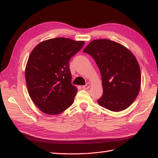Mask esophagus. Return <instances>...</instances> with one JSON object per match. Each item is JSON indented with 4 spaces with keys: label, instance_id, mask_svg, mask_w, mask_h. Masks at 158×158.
Wrapping results in <instances>:
<instances>
[{
    "label": "esophagus",
    "instance_id": "34e87169",
    "mask_svg": "<svg viewBox=\"0 0 158 158\" xmlns=\"http://www.w3.org/2000/svg\"><path fill=\"white\" fill-rule=\"evenodd\" d=\"M89 87H90V84H89V83H87L86 85L82 86V88L84 89H87L89 88Z\"/></svg>",
    "mask_w": 158,
    "mask_h": 158
}]
</instances>
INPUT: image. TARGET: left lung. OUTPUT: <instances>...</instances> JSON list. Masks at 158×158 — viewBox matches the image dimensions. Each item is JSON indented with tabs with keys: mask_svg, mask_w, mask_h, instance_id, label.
<instances>
[{
	"mask_svg": "<svg viewBox=\"0 0 158 158\" xmlns=\"http://www.w3.org/2000/svg\"><path fill=\"white\" fill-rule=\"evenodd\" d=\"M94 59L101 73L103 94L98 105L121 111L132 105L139 94L140 69L135 56L126 47L109 39H97L83 49Z\"/></svg>",
	"mask_w": 158,
	"mask_h": 158,
	"instance_id": "left-lung-1",
	"label": "left lung"
}]
</instances>
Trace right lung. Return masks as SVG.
<instances>
[{"label":"right lung","mask_w":158,"mask_h":158,"mask_svg":"<svg viewBox=\"0 0 158 158\" xmlns=\"http://www.w3.org/2000/svg\"><path fill=\"white\" fill-rule=\"evenodd\" d=\"M84 41L58 37L33 49L25 69L30 97L44 113L56 115L72 105L77 88L71 83L69 61Z\"/></svg>","instance_id":"right-lung-1"}]
</instances>
